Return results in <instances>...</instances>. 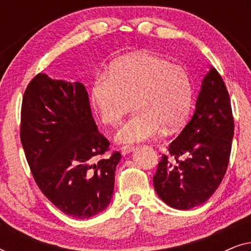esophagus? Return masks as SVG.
I'll return each mask as SVG.
<instances>
[{"instance_id":"obj_1","label":"esophagus","mask_w":251,"mask_h":251,"mask_svg":"<svg viewBox=\"0 0 251 251\" xmlns=\"http://www.w3.org/2000/svg\"><path fill=\"white\" fill-rule=\"evenodd\" d=\"M121 153L123 154V155H126V154H129V153H131L133 150H135V147L133 146H130V145H126V146H122L121 149Z\"/></svg>"}]
</instances>
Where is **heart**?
<instances>
[{
  "label": "heart",
  "mask_w": 251,
  "mask_h": 251,
  "mask_svg": "<svg viewBox=\"0 0 251 251\" xmlns=\"http://www.w3.org/2000/svg\"><path fill=\"white\" fill-rule=\"evenodd\" d=\"M91 100L105 125L116 126L133 107L116 139L136 143L161 131L179 129L193 104V82L186 68L152 52L115 61L108 74H98L91 85Z\"/></svg>",
  "instance_id": "1"
}]
</instances>
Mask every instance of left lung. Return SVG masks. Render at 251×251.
Wrapping results in <instances>:
<instances>
[{
  "instance_id": "1",
  "label": "left lung",
  "mask_w": 251,
  "mask_h": 251,
  "mask_svg": "<svg viewBox=\"0 0 251 251\" xmlns=\"http://www.w3.org/2000/svg\"><path fill=\"white\" fill-rule=\"evenodd\" d=\"M234 119L223 78L211 67L202 82L191 121L169 145L153 177L168 205L187 210L208 200L224 178L231 155Z\"/></svg>"
}]
</instances>
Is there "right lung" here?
<instances>
[{
  "label": "right lung",
  "mask_w": 251,
  "mask_h": 251,
  "mask_svg": "<svg viewBox=\"0 0 251 251\" xmlns=\"http://www.w3.org/2000/svg\"><path fill=\"white\" fill-rule=\"evenodd\" d=\"M20 142L37 186L65 214L84 219L109 204L121 154L95 162L109 142L98 131L80 82L34 76L23 97Z\"/></svg>",
  "instance_id": "obj_1"
}]
</instances>
